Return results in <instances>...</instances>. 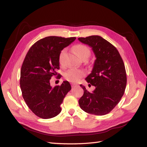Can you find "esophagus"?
<instances>
[{"label":"esophagus","instance_id":"34e87169","mask_svg":"<svg viewBox=\"0 0 147 147\" xmlns=\"http://www.w3.org/2000/svg\"><path fill=\"white\" fill-rule=\"evenodd\" d=\"M76 86H77V84H72V87L74 88V87H75Z\"/></svg>","mask_w":147,"mask_h":147}]
</instances>
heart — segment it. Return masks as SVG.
I'll return each instance as SVG.
<instances>
[{
    "label": "heart",
    "mask_w": 147,
    "mask_h": 147,
    "mask_svg": "<svg viewBox=\"0 0 147 147\" xmlns=\"http://www.w3.org/2000/svg\"><path fill=\"white\" fill-rule=\"evenodd\" d=\"M75 51L76 52L78 56L82 59L84 57H88L90 55V50L88 47L86 45H83V44H78L75 47ZM65 50H63L61 51L59 55V63L61 64L63 63V57L65 54ZM85 73L82 70L79 69H70L67 71L64 74V78L69 82L75 83L80 80V79L82 78Z\"/></svg>",
    "instance_id": "b5f03b06"
}]
</instances>
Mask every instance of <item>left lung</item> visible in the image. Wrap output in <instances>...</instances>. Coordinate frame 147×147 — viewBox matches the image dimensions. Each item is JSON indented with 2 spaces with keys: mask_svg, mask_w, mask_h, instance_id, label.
I'll return each instance as SVG.
<instances>
[{
  "mask_svg": "<svg viewBox=\"0 0 147 147\" xmlns=\"http://www.w3.org/2000/svg\"><path fill=\"white\" fill-rule=\"evenodd\" d=\"M78 39L92 48L96 58L91 73L85 78L96 89L90 92L80 84L84 94L78 100L80 107L88 113L106 115L119 103L125 91L127 77L123 61L117 49L99 35Z\"/></svg>",
  "mask_w": 147,
  "mask_h": 147,
  "instance_id": "8db88e82",
  "label": "left lung"
}]
</instances>
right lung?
I'll use <instances>...</instances> for the list:
<instances>
[{
  "label": "right lung",
  "instance_id": "right-lung-1",
  "mask_svg": "<svg viewBox=\"0 0 147 147\" xmlns=\"http://www.w3.org/2000/svg\"><path fill=\"white\" fill-rule=\"evenodd\" d=\"M76 37L49 36L39 40L30 48L21 66L20 87L22 96L31 111L37 117L49 119L59 114L64 98L71 90L69 82L52 88L50 80L58 78L59 55Z\"/></svg>",
  "mask_w": 147,
  "mask_h": 147
}]
</instances>
